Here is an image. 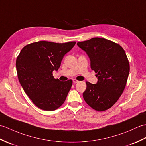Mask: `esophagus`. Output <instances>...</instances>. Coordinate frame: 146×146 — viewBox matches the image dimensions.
I'll use <instances>...</instances> for the list:
<instances>
[{
    "label": "esophagus",
    "instance_id": "1",
    "mask_svg": "<svg viewBox=\"0 0 146 146\" xmlns=\"http://www.w3.org/2000/svg\"><path fill=\"white\" fill-rule=\"evenodd\" d=\"M73 82L74 83H78V81L77 80H76V79H73Z\"/></svg>",
    "mask_w": 146,
    "mask_h": 146
}]
</instances>
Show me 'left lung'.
Returning <instances> with one entry per match:
<instances>
[{
  "label": "left lung",
  "instance_id": "1",
  "mask_svg": "<svg viewBox=\"0 0 146 146\" xmlns=\"http://www.w3.org/2000/svg\"><path fill=\"white\" fill-rule=\"evenodd\" d=\"M90 60L98 82H86L83 97L89 106L102 111L111 107L124 90L130 71L125 52L121 46L104 38H94L77 43Z\"/></svg>",
  "mask_w": 146,
  "mask_h": 146
}]
</instances>
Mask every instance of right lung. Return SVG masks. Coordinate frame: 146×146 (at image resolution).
Segmentation results:
<instances>
[{
	"instance_id": "obj_1",
	"label": "right lung",
	"mask_w": 146,
	"mask_h": 146,
	"mask_svg": "<svg viewBox=\"0 0 146 146\" xmlns=\"http://www.w3.org/2000/svg\"><path fill=\"white\" fill-rule=\"evenodd\" d=\"M76 42L39 41L22 49L16 60L17 76L22 87L33 104L43 110L53 111L64 102L73 81L61 82L52 76L63 58Z\"/></svg>"
}]
</instances>
